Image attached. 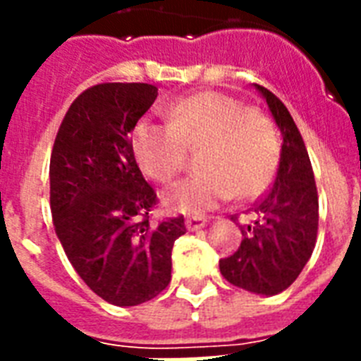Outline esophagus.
<instances>
[{
	"label": "esophagus",
	"mask_w": 361,
	"mask_h": 361,
	"mask_svg": "<svg viewBox=\"0 0 361 361\" xmlns=\"http://www.w3.org/2000/svg\"><path fill=\"white\" fill-rule=\"evenodd\" d=\"M185 225L189 231H198L202 226L208 225V217H202V215H192V217H187Z\"/></svg>",
	"instance_id": "esophagus-1"
}]
</instances>
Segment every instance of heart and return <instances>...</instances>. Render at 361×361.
Wrapping results in <instances>:
<instances>
[{
    "label": "heart",
    "mask_w": 361,
    "mask_h": 361,
    "mask_svg": "<svg viewBox=\"0 0 361 361\" xmlns=\"http://www.w3.org/2000/svg\"><path fill=\"white\" fill-rule=\"evenodd\" d=\"M200 172L164 195L172 212L198 214L234 195L251 200L271 183L279 163V136L269 118L238 99L202 92L174 103L169 123L140 120L133 129V152L142 170L170 183L185 166L187 149H197Z\"/></svg>",
    "instance_id": "heart-1"
}]
</instances>
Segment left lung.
<instances>
[{
    "instance_id": "1",
    "label": "left lung",
    "mask_w": 361,
    "mask_h": 361,
    "mask_svg": "<svg viewBox=\"0 0 361 361\" xmlns=\"http://www.w3.org/2000/svg\"><path fill=\"white\" fill-rule=\"evenodd\" d=\"M283 135L274 185L252 204L249 223H238L241 243L219 260L223 277L255 294L274 296L296 281L313 255L319 232V192L303 138L279 97L255 84ZM247 212V214H249ZM238 221V215H232Z\"/></svg>"
}]
</instances>
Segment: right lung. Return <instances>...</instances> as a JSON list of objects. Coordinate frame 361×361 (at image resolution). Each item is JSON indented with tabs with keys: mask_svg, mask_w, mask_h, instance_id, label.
<instances>
[{
	"mask_svg": "<svg viewBox=\"0 0 361 361\" xmlns=\"http://www.w3.org/2000/svg\"><path fill=\"white\" fill-rule=\"evenodd\" d=\"M157 99L142 82L87 87L67 110L50 157L56 234L82 281L112 305H138L169 286L183 215L152 223L159 198L136 164L130 130Z\"/></svg>",
	"mask_w": 361,
	"mask_h": 361,
	"instance_id": "1",
	"label": "right lung"
}]
</instances>
